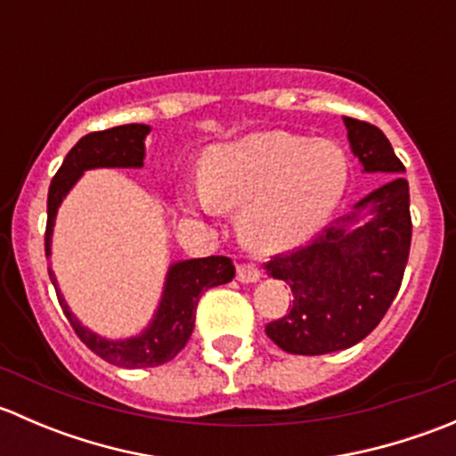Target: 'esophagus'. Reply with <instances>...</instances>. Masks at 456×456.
Wrapping results in <instances>:
<instances>
[{"mask_svg":"<svg viewBox=\"0 0 456 456\" xmlns=\"http://www.w3.org/2000/svg\"><path fill=\"white\" fill-rule=\"evenodd\" d=\"M238 280L242 284L257 282L260 280V269L256 265H249V262H242V265H238Z\"/></svg>","mask_w":456,"mask_h":456,"instance_id":"obj_1","label":"esophagus"}]
</instances>
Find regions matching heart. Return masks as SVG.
Listing matches in <instances>:
<instances>
[{"instance_id":"b5f03b06","label":"heart","mask_w":456,"mask_h":456,"mask_svg":"<svg viewBox=\"0 0 456 456\" xmlns=\"http://www.w3.org/2000/svg\"><path fill=\"white\" fill-rule=\"evenodd\" d=\"M351 163L338 142L257 132L214 145L200 185L183 191L185 214L238 211V236L256 254L296 249L320 232L346 191Z\"/></svg>"}]
</instances>
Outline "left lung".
<instances>
[{
    "instance_id": "8db88e82",
    "label": "left lung",
    "mask_w": 456,
    "mask_h": 456,
    "mask_svg": "<svg viewBox=\"0 0 456 456\" xmlns=\"http://www.w3.org/2000/svg\"><path fill=\"white\" fill-rule=\"evenodd\" d=\"M353 154L369 174H388L306 247L278 254L266 273L291 287L293 306L266 324V335L293 355H324L355 346L393 305L411 254V194L402 160L379 127L344 117Z\"/></svg>"
}]
</instances>
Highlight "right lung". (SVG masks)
<instances>
[{
	"mask_svg": "<svg viewBox=\"0 0 456 456\" xmlns=\"http://www.w3.org/2000/svg\"><path fill=\"white\" fill-rule=\"evenodd\" d=\"M150 134V126L130 123V126L110 127L103 132H92L79 139L75 147L68 151L61 167L54 174L48 190V223H45V257H50L53 245V227L57 218V209L75 183L84 176L86 169L94 167H142L145 160V136ZM50 280L57 291L59 305L68 322L79 335L81 342L92 353L105 360L108 364L121 366V369H147V366H160L174 360L185 348L191 330H194L196 306L202 293L218 284L232 282L236 275V266L224 256L194 257V260H181L169 265L167 278H165L163 296L154 317L139 335L126 339H105L90 330L77 320L70 306L63 300L57 287L53 269L48 266Z\"/></svg>",
	"mask_w": 456,
	"mask_h": 456,
	"instance_id": "right-lung-1",
	"label": "right lung"
}]
</instances>
